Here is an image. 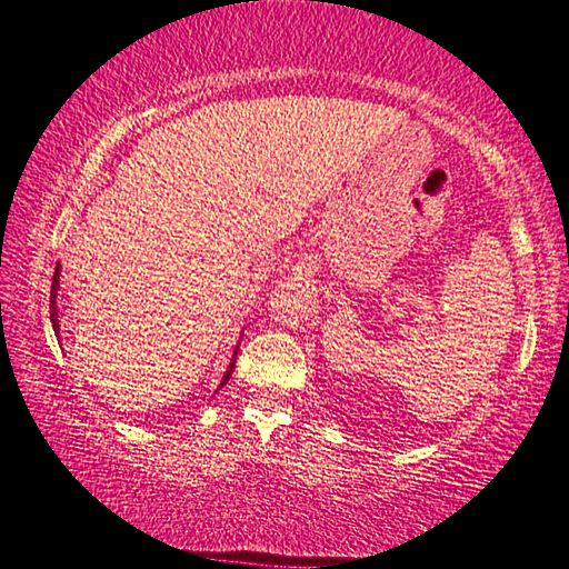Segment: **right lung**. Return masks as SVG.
Wrapping results in <instances>:
<instances>
[{"mask_svg":"<svg viewBox=\"0 0 569 569\" xmlns=\"http://www.w3.org/2000/svg\"><path fill=\"white\" fill-rule=\"evenodd\" d=\"M60 283V263L56 266V273H53V283H51V322H53V330L58 332L60 330V325H58V308H56V298H58V286ZM234 359H237V349H234V357H232V361H229V367H227V371H224V377H222V383L220 386H224L227 383V379L232 377V369H234Z\"/></svg>","mask_w":569,"mask_h":569,"instance_id":"1","label":"right lung"}]
</instances>
